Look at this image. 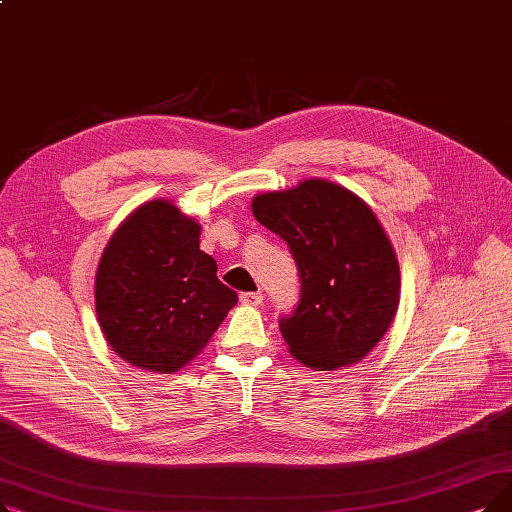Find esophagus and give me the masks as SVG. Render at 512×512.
<instances>
[{"label": "esophagus", "mask_w": 512, "mask_h": 512, "mask_svg": "<svg viewBox=\"0 0 512 512\" xmlns=\"http://www.w3.org/2000/svg\"><path fill=\"white\" fill-rule=\"evenodd\" d=\"M240 303H242V305L257 307V305L263 303V294H261V292H242V294H240Z\"/></svg>", "instance_id": "obj_1"}]
</instances>
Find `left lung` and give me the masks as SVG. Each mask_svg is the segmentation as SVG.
I'll return each instance as SVG.
<instances>
[{
  "label": "left lung",
  "instance_id": "1",
  "mask_svg": "<svg viewBox=\"0 0 512 512\" xmlns=\"http://www.w3.org/2000/svg\"><path fill=\"white\" fill-rule=\"evenodd\" d=\"M259 224L290 249L301 297L280 317L290 353L330 371L359 363L388 332L398 307L400 272L373 211L326 180L253 199Z\"/></svg>",
  "mask_w": 512,
  "mask_h": 512
}]
</instances>
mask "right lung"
<instances>
[{"mask_svg":"<svg viewBox=\"0 0 512 512\" xmlns=\"http://www.w3.org/2000/svg\"><path fill=\"white\" fill-rule=\"evenodd\" d=\"M199 224L168 201L130 213L101 255L95 309L101 332L134 367L174 373L220 328L238 294L199 249Z\"/></svg>","mask_w":512,"mask_h":512,"instance_id":"1","label":"right lung"}]
</instances>
